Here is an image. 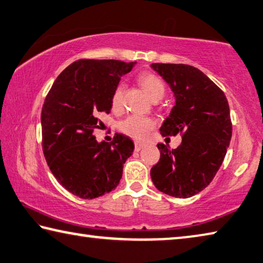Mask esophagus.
Listing matches in <instances>:
<instances>
[{
  "label": "esophagus",
  "instance_id": "esophagus-1",
  "mask_svg": "<svg viewBox=\"0 0 263 263\" xmlns=\"http://www.w3.org/2000/svg\"><path fill=\"white\" fill-rule=\"evenodd\" d=\"M146 146H147V144H145V142H140V141H136L135 142L136 151H140V149H142V148H145Z\"/></svg>",
  "mask_w": 263,
  "mask_h": 263
}]
</instances>
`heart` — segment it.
Returning <instances> with one entry per match:
<instances>
[{"label":"heart","mask_w":263,"mask_h":263,"mask_svg":"<svg viewBox=\"0 0 263 263\" xmlns=\"http://www.w3.org/2000/svg\"><path fill=\"white\" fill-rule=\"evenodd\" d=\"M139 84L144 88L153 101L160 100L163 98L165 93V86L162 80L151 72H144L139 76ZM124 94H125V86L123 84L118 85L114 89L111 95V108L115 112H119L123 110L124 106ZM155 123L149 117L139 116V115H131L119 124L121 131L128 137L133 138L136 140H144L149 132L153 130Z\"/></svg>","instance_id":"1"}]
</instances>
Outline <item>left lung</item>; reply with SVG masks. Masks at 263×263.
<instances>
[{"label": "left lung", "mask_w": 263, "mask_h": 263, "mask_svg": "<svg viewBox=\"0 0 263 263\" xmlns=\"http://www.w3.org/2000/svg\"><path fill=\"white\" fill-rule=\"evenodd\" d=\"M174 92L176 103L160 128L163 137L181 135L176 149L157 144L161 157L151 169L155 187L175 198H190L211 184L232 136L228 100L202 71L187 64L153 63Z\"/></svg>", "instance_id": "obj_1"}]
</instances>
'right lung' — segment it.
<instances>
[{
  "label": "right lung",
  "instance_id": "1",
  "mask_svg": "<svg viewBox=\"0 0 263 263\" xmlns=\"http://www.w3.org/2000/svg\"><path fill=\"white\" fill-rule=\"evenodd\" d=\"M136 62L79 60L61 72L41 111L42 149L57 181L82 199H94L117 187L135 144L116 133L98 142L99 115L111 110V95Z\"/></svg>",
  "mask_w": 263,
  "mask_h": 263
}]
</instances>
